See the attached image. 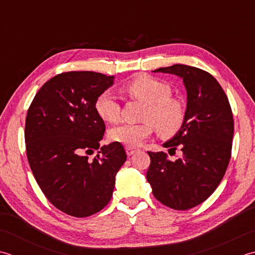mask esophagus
Listing matches in <instances>:
<instances>
[{"instance_id": "obj_1", "label": "esophagus", "mask_w": 255, "mask_h": 255, "mask_svg": "<svg viewBox=\"0 0 255 255\" xmlns=\"http://www.w3.org/2000/svg\"><path fill=\"white\" fill-rule=\"evenodd\" d=\"M126 152L128 154V156H131V155L135 154L137 152V148H134V147H131V146H127L126 147Z\"/></svg>"}]
</instances>
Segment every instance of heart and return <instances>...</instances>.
<instances>
[{
	"label": "heart",
	"mask_w": 255,
	"mask_h": 255,
	"mask_svg": "<svg viewBox=\"0 0 255 255\" xmlns=\"http://www.w3.org/2000/svg\"><path fill=\"white\" fill-rule=\"evenodd\" d=\"M124 90L129 97L146 103L142 123H121L113 127L109 135L113 142L137 146L156 128L162 136H171L179 131L184 122V108L177 99L171 98V89L165 82L149 76H139L128 81ZM98 116L108 122L120 117V105L111 90H105L95 101Z\"/></svg>",
	"instance_id": "heart-1"
}]
</instances>
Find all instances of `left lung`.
I'll use <instances>...</instances> for the list:
<instances>
[{
  "instance_id": "obj_1",
  "label": "left lung",
  "mask_w": 255,
  "mask_h": 255,
  "mask_svg": "<svg viewBox=\"0 0 255 255\" xmlns=\"http://www.w3.org/2000/svg\"><path fill=\"white\" fill-rule=\"evenodd\" d=\"M153 72L183 79L187 107L183 126L164 147L181 150L169 160L164 152H147L146 178L155 198L175 210L200 205L219 186L231 157L233 116L225 91L207 71L176 64Z\"/></svg>"
}]
</instances>
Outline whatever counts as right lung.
Wrapping results in <instances>:
<instances>
[{"mask_svg":"<svg viewBox=\"0 0 255 255\" xmlns=\"http://www.w3.org/2000/svg\"><path fill=\"white\" fill-rule=\"evenodd\" d=\"M114 76L69 71L36 93L25 123L28 163L41 191L57 209L85 218L111 200L116 175L126 163L121 143L100 146L106 124L95 101ZM98 150L90 161L87 153Z\"/></svg>","mask_w":255,"mask_h":255,"instance_id":"add662e5","label":"right lung"}]
</instances>
